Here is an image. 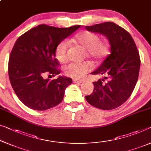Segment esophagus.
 <instances>
[{
	"label": "esophagus",
	"mask_w": 151,
	"mask_h": 151,
	"mask_svg": "<svg viewBox=\"0 0 151 151\" xmlns=\"http://www.w3.org/2000/svg\"><path fill=\"white\" fill-rule=\"evenodd\" d=\"M73 82L75 83H81L83 82V80H79V79H74Z\"/></svg>",
	"instance_id": "obj_1"
}]
</instances>
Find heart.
Instances as JSON below:
<instances>
[{"mask_svg":"<svg viewBox=\"0 0 151 151\" xmlns=\"http://www.w3.org/2000/svg\"><path fill=\"white\" fill-rule=\"evenodd\" d=\"M75 41L80 45L83 49L88 51L89 55L96 60H100L108 52V46L100 42L99 36L89 31H83L75 37ZM68 42L63 40L58 45L55 49V55L60 62H64L66 59ZM92 68L89 62L71 63L65 68V73L72 78H80L83 77Z\"/></svg>","mask_w":151,"mask_h":151,"instance_id":"1","label":"heart"}]
</instances>
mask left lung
Listing matches in <instances>:
<instances>
[{
	"instance_id": "8db88e82",
	"label": "left lung",
	"mask_w": 151,
	"mask_h": 151,
	"mask_svg": "<svg viewBox=\"0 0 151 151\" xmlns=\"http://www.w3.org/2000/svg\"><path fill=\"white\" fill-rule=\"evenodd\" d=\"M89 32L100 34L110 43L111 53L91 75H103L93 82L91 95L85 96L89 104L102 110L120 106L130 97L138 78L140 55L132 36L113 22L85 26ZM105 79L107 82H103Z\"/></svg>"
}]
</instances>
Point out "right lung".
<instances>
[{
	"mask_svg": "<svg viewBox=\"0 0 151 151\" xmlns=\"http://www.w3.org/2000/svg\"><path fill=\"white\" fill-rule=\"evenodd\" d=\"M80 27L59 28L41 24L18 38L10 54L8 73L15 94L26 106L45 111L62 102L72 78L60 75L49 81L44 76L59 75L56 47Z\"/></svg>",
	"mask_w": 151,
	"mask_h": 151,
	"instance_id": "obj_1",
	"label": "right lung"
}]
</instances>
